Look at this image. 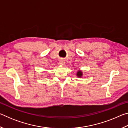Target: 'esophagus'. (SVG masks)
<instances>
[{"label":"esophagus","mask_w":128,"mask_h":128,"mask_svg":"<svg viewBox=\"0 0 128 128\" xmlns=\"http://www.w3.org/2000/svg\"><path fill=\"white\" fill-rule=\"evenodd\" d=\"M59 63L60 65H62V66H64L65 64V61L64 60H60L59 61Z\"/></svg>","instance_id":"esophagus-1"}]
</instances>
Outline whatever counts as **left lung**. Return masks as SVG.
Returning a JSON list of instances; mask_svg holds the SVG:
<instances>
[{
  "mask_svg": "<svg viewBox=\"0 0 128 128\" xmlns=\"http://www.w3.org/2000/svg\"><path fill=\"white\" fill-rule=\"evenodd\" d=\"M82 74H82V72H81V70H80L78 71L77 73V76L79 78L81 77L82 76Z\"/></svg>",
  "mask_w": 128,
  "mask_h": 128,
  "instance_id": "obj_1",
  "label": "left lung"
}]
</instances>
